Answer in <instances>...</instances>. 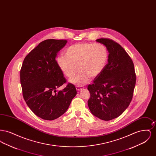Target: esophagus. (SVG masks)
<instances>
[{
  "label": "esophagus",
  "mask_w": 156,
  "mask_h": 156,
  "mask_svg": "<svg viewBox=\"0 0 156 156\" xmlns=\"http://www.w3.org/2000/svg\"><path fill=\"white\" fill-rule=\"evenodd\" d=\"M76 89L78 90V91H80L82 89H84V87H76Z\"/></svg>",
  "instance_id": "obj_1"
}]
</instances>
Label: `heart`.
Returning a JSON list of instances; mask_svg holds the SVG:
<instances>
[{"label":"heart","mask_w":156,"mask_h":156,"mask_svg":"<svg viewBox=\"0 0 156 156\" xmlns=\"http://www.w3.org/2000/svg\"><path fill=\"white\" fill-rule=\"evenodd\" d=\"M66 57H59L56 61L61 72L67 77H73L70 82L81 87L95 78L103 71L108 58L107 48L100 43H78L68 47Z\"/></svg>","instance_id":"obj_1"}]
</instances>
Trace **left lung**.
<instances>
[{
    "label": "left lung",
    "instance_id": "1",
    "mask_svg": "<svg viewBox=\"0 0 156 156\" xmlns=\"http://www.w3.org/2000/svg\"><path fill=\"white\" fill-rule=\"evenodd\" d=\"M96 41L106 46L108 63L88 87L90 94L88 105L95 116L108 121L118 118L129 106L136 76L133 62L120 45L109 38Z\"/></svg>",
    "mask_w": 156,
    "mask_h": 156
}]
</instances>
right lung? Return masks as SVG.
<instances>
[{
  "label": "right lung",
  "instance_id": "add662e5",
  "mask_svg": "<svg viewBox=\"0 0 156 156\" xmlns=\"http://www.w3.org/2000/svg\"><path fill=\"white\" fill-rule=\"evenodd\" d=\"M67 43L66 40H45L23 62L20 74L23 96L30 109L41 119L59 118L76 95L74 85L70 83L62 90H57L67 82L55 60Z\"/></svg>",
  "mask_w": 156,
  "mask_h": 156
}]
</instances>
